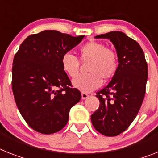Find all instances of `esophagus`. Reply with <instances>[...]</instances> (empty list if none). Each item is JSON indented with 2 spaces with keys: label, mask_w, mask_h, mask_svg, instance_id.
Instances as JSON below:
<instances>
[{
  "label": "esophagus",
  "mask_w": 158,
  "mask_h": 158,
  "mask_svg": "<svg viewBox=\"0 0 158 158\" xmlns=\"http://www.w3.org/2000/svg\"><path fill=\"white\" fill-rule=\"evenodd\" d=\"M81 95H82V99H87V98L88 97V96H89V95H87V93H85V92H82Z\"/></svg>",
  "instance_id": "34e87169"
}]
</instances>
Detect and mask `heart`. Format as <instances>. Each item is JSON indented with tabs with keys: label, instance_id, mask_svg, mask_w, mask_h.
Segmentation results:
<instances>
[{
	"label": "heart",
	"instance_id": "1",
	"mask_svg": "<svg viewBox=\"0 0 158 158\" xmlns=\"http://www.w3.org/2000/svg\"><path fill=\"white\" fill-rule=\"evenodd\" d=\"M80 58L83 61H91L88 74L82 75L73 79L74 87L83 92H90L101 86L102 82L108 81L116 73L118 67L117 55L112 50L101 42L91 41L79 49ZM63 71L70 77L79 74V61L71 53H65L62 57Z\"/></svg>",
	"mask_w": 158,
	"mask_h": 158
}]
</instances>
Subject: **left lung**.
<instances>
[{
    "label": "left lung",
    "mask_w": 158,
    "mask_h": 158,
    "mask_svg": "<svg viewBox=\"0 0 158 158\" xmlns=\"http://www.w3.org/2000/svg\"><path fill=\"white\" fill-rule=\"evenodd\" d=\"M95 38L112 42L119 65L110 83L96 93L99 107L91 115V123L101 134L115 136L126 130L138 113L145 94L148 66L140 45L123 32Z\"/></svg>",
    "instance_id": "8db88e82"
}]
</instances>
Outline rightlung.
<instances>
[{
  "mask_svg": "<svg viewBox=\"0 0 158 158\" xmlns=\"http://www.w3.org/2000/svg\"><path fill=\"white\" fill-rule=\"evenodd\" d=\"M84 38L57 30L27 37L13 63L12 89L20 113L30 127L42 134L60 131L69 112L81 99L62 67V57Z\"/></svg>",
  "mask_w": 158,
  "mask_h": 158,
  "instance_id": "1",
  "label": "right lung"
}]
</instances>
